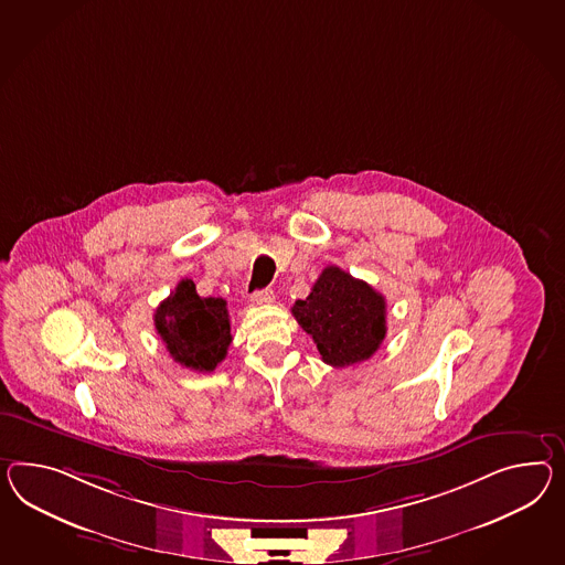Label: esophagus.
Returning <instances> with one entry per match:
<instances>
[{
    "instance_id": "obj_1",
    "label": "esophagus",
    "mask_w": 565,
    "mask_h": 565,
    "mask_svg": "<svg viewBox=\"0 0 565 565\" xmlns=\"http://www.w3.org/2000/svg\"><path fill=\"white\" fill-rule=\"evenodd\" d=\"M252 303L254 305H270L275 303V292L270 289L256 290L252 295Z\"/></svg>"
}]
</instances>
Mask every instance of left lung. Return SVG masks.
I'll list each match as a JSON object with an SVG mask.
<instances>
[{
  "label": "left lung",
  "mask_w": 565,
  "mask_h": 565,
  "mask_svg": "<svg viewBox=\"0 0 565 565\" xmlns=\"http://www.w3.org/2000/svg\"><path fill=\"white\" fill-rule=\"evenodd\" d=\"M290 311L313 338L321 361L332 366L369 361L387 333L385 297L338 266L323 268L311 292Z\"/></svg>",
  "instance_id": "1"
}]
</instances>
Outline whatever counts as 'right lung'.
Segmentation results:
<instances>
[{"label": "right lung", "instance_id": "1", "mask_svg": "<svg viewBox=\"0 0 565 565\" xmlns=\"http://www.w3.org/2000/svg\"><path fill=\"white\" fill-rule=\"evenodd\" d=\"M156 330L170 356L182 366L211 373L227 356L232 323L221 297H201L190 278L178 282L156 309Z\"/></svg>", "mask_w": 565, "mask_h": 565}]
</instances>
